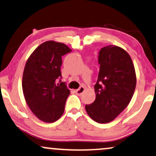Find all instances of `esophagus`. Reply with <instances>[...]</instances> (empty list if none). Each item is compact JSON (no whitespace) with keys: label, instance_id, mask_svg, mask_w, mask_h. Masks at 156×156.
Here are the masks:
<instances>
[{"label":"esophagus","instance_id":"esophagus-1","mask_svg":"<svg viewBox=\"0 0 156 156\" xmlns=\"http://www.w3.org/2000/svg\"><path fill=\"white\" fill-rule=\"evenodd\" d=\"M84 90H85V87H84V86H81L79 89L76 90V91L75 92H76V93L77 94V95H82V94L84 93Z\"/></svg>","mask_w":156,"mask_h":156}]
</instances>
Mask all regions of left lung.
Masks as SVG:
<instances>
[{
    "instance_id": "1",
    "label": "left lung",
    "mask_w": 156,
    "mask_h": 156,
    "mask_svg": "<svg viewBox=\"0 0 156 156\" xmlns=\"http://www.w3.org/2000/svg\"><path fill=\"white\" fill-rule=\"evenodd\" d=\"M98 63L95 100L86 105L85 109L95 122L105 124L113 121L129 103L136 87V74L127 52L116 45L101 48Z\"/></svg>"
}]
</instances>
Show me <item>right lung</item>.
I'll list each match as a JSON object with an SVG mask.
<instances>
[{
    "label": "right lung",
    "instance_id": "obj_1",
    "mask_svg": "<svg viewBox=\"0 0 156 156\" xmlns=\"http://www.w3.org/2000/svg\"><path fill=\"white\" fill-rule=\"evenodd\" d=\"M72 51L65 44L47 41L34 50L25 65L22 90L32 113L45 122L57 121L70 94L61 82L62 56ZM58 81L59 83H57Z\"/></svg>",
    "mask_w": 156,
    "mask_h": 156
}]
</instances>
